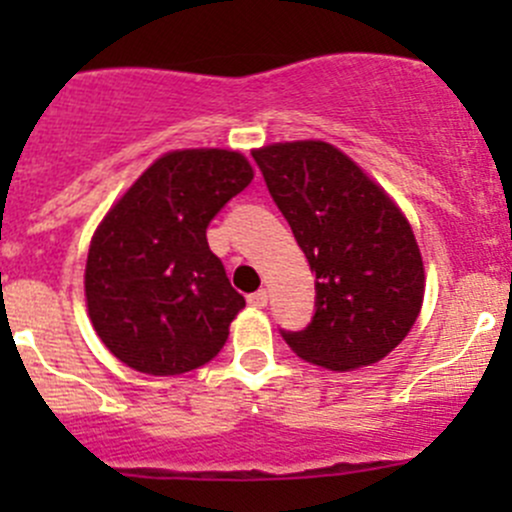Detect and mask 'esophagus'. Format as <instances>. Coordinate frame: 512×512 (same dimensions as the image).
Masks as SVG:
<instances>
[{"label":"esophagus","instance_id":"obj_1","mask_svg":"<svg viewBox=\"0 0 512 512\" xmlns=\"http://www.w3.org/2000/svg\"><path fill=\"white\" fill-rule=\"evenodd\" d=\"M247 304L255 309H265L267 307V292L265 289H257V292H252L250 297H247Z\"/></svg>","mask_w":512,"mask_h":512}]
</instances>
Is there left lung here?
<instances>
[{
	"label": "left lung",
	"instance_id": "1",
	"mask_svg": "<svg viewBox=\"0 0 512 512\" xmlns=\"http://www.w3.org/2000/svg\"><path fill=\"white\" fill-rule=\"evenodd\" d=\"M252 158L317 275L312 324L282 337L299 359L329 371L381 361L411 332L426 292L406 215L332 143H270Z\"/></svg>",
	"mask_w": 512,
	"mask_h": 512
}]
</instances>
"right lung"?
Wrapping results in <instances>:
<instances>
[{
    "label": "right lung",
    "mask_w": 512,
    "mask_h": 512,
    "mask_svg": "<svg viewBox=\"0 0 512 512\" xmlns=\"http://www.w3.org/2000/svg\"><path fill=\"white\" fill-rule=\"evenodd\" d=\"M255 178L227 148L163 153L108 208L89 245L84 292L106 349L131 369L178 376L225 347L245 307L210 252V220Z\"/></svg>",
    "instance_id": "obj_1"
}]
</instances>
